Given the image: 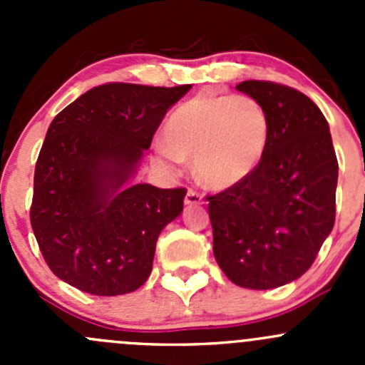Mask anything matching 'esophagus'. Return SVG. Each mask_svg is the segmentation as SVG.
I'll use <instances>...</instances> for the list:
<instances>
[{"label":"esophagus","mask_w":365,"mask_h":365,"mask_svg":"<svg viewBox=\"0 0 365 365\" xmlns=\"http://www.w3.org/2000/svg\"><path fill=\"white\" fill-rule=\"evenodd\" d=\"M185 205H189V206L203 205V196H201L200 192H196V190L190 189L185 196Z\"/></svg>","instance_id":"obj_1"}]
</instances>
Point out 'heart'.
I'll use <instances>...</instances> for the list:
<instances>
[{"instance_id":"heart-1","label":"heart","mask_w":365,"mask_h":365,"mask_svg":"<svg viewBox=\"0 0 365 365\" xmlns=\"http://www.w3.org/2000/svg\"><path fill=\"white\" fill-rule=\"evenodd\" d=\"M270 138L267 109L249 95H200L171 113L164 125L165 145L153 157L176 173L194 160L196 176L212 189H230L251 176Z\"/></svg>"}]
</instances>
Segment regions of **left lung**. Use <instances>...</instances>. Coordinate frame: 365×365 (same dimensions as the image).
I'll use <instances>...</instances> for the list:
<instances>
[{"mask_svg": "<svg viewBox=\"0 0 365 365\" xmlns=\"http://www.w3.org/2000/svg\"><path fill=\"white\" fill-rule=\"evenodd\" d=\"M270 118V138L251 176L208 197L213 256L237 286L272 289L314 263L336 220L339 165L329 121L293 88L244 81Z\"/></svg>", "mask_w": 365, "mask_h": 365, "instance_id": "obj_1", "label": "left lung"}]
</instances>
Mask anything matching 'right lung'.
Returning a JSON list of instances; mask_svg holds the SVG:
<instances>
[{"mask_svg":"<svg viewBox=\"0 0 365 365\" xmlns=\"http://www.w3.org/2000/svg\"><path fill=\"white\" fill-rule=\"evenodd\" d=\"M190 90L102 84L49 125L35 168L31 227L53 274L98 297L135 292L185 189L135 183L165 113Z\"/></svg>","mask_w":365,"mask_h":365,"instance_id":"add662e5","label":"right lung"}]
</instances>
